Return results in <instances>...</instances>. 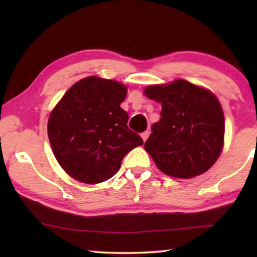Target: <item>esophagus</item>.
Here are the masks:
<instances>
[{"mask_svg": "<svg viewBox=\"0 0 257 257\" xmlns=\"http://www.w3.org/2000/svg\"><path fill=\"white\" fill-rule=\"evenodd\" d=\"M149 136H150V132H149V130H146V132H144V133L142 134V138H143V141L146 142V139L149 138Z\"/></svg>", "mask_w": 257, "mask_h": 257, "instance_id": "34e87169", "label": "esophagus"}]
</instances>
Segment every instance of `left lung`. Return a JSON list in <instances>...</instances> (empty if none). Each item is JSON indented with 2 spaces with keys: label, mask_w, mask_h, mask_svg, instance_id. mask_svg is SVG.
<instances>
[{
  "label": "left lung",
  "mask_w": 257,
  "mask_h": 257,
  "mask_svg": "<svg viewBox=\"0 0 257 257\" xmlns=\"http://www.w3.org/2000/svg\"><path fill=\"white\" fill-rule=\"evenodd\" d=\"M144 93L162 105L161 119L144 145L156 167L180 179L207 171L220 156L224 138V115L215 95L182 79L149 86Z\"/></svg>",
  "instance_id": "8db88e82"
}]
</instances>
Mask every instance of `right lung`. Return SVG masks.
<instances>
[{"mask_svg":"<svg viewBox=\"0 0 257 257\" xmlns=\"http://www.w3.org/2000/svg\"><path fill=\"white\" fill-rule=\"evenodd\" d=\"M127 87L118 81L87 77L76 82L51 112L47 134L52 151L69 176L98 184L119 171L125 154L144 144L127 125L121 108Z\"/></svg>","mask_w":257,"mask_h":257,"instance_id":"obj_1","label":"right lung"}]
</instances>
